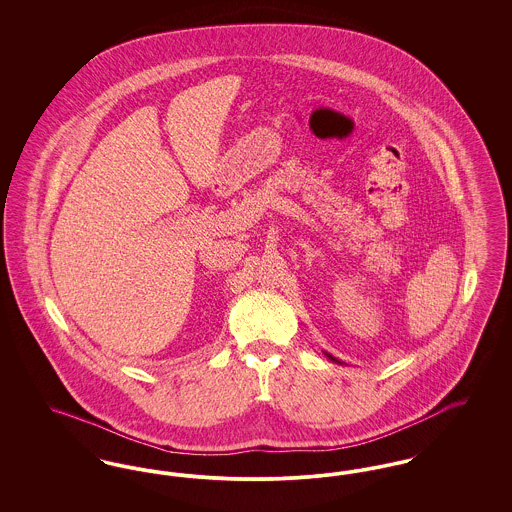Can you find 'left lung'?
Listing matches in <instances>:
<instances>
[{"instance_id":"8db88e82","label":"left lung","mask_w":512,"mask_h":512,"mask_svg":"<svg viewBox=\"0 0 512 512\" xmlns=\"http://www.w3.org/2000/svg\"><path fill=\"white\" fill-rule=\"evenodd\" d=\"M326 357H328V359H330V361H334V363H340V361H338V359H336V357H332V355H328V353H326Z\"/></svg>"}]
</instances>
